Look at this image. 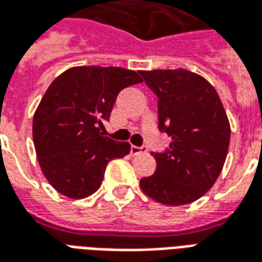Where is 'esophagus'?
Segmentation results:
<instances>
[{
  "label": "esophagus",
  "mask_w": 262,
  "mask_h": 262,
  "mask_svg": "<svg viewBox=\"0 0 262 262\" xmlns=\"http://www.w3.org/2000/svg\"><path fill=\"white\" fill-rule=\"evenodd\" d=\"M130 152H132V156H139V154L147 152V147H144V146H141V147L132 146L130 147Z\"/></svg>",
  "instance_id": "esophagus-1"
}]
</instances>
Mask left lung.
<instances>
[{"instance_id": "1", "label": "left lung", "mask_w": 262, "mask_h": 262, "mask_svg": "<svg viewBox=\"0 0 262 262\" xmlns=\"http://www.w3.org/2000/svg\"><path fill=\"white\" fill-rule=\"evenodd\" d=\"M158 97V129L172 139L165 152H152L156 173L141 190L166 205L199 200L218 179L226 160L230 126L218 93L186 69L139 72Z\"/></svg>"}]
</instances>
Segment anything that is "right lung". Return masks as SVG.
<instances>
[{
    "label": "right lung",
    "instance_id": "obj_1",
    "mask_svg": "<svg viewBox=\"0 0 262 262\" xmlns=\"http://www.w3.org/2000/svg\"><path fill=\"white\" fill-rule=\"evenodd\" d=\"M143 82L118 67H76L54 80L33 118V141L50 185L69 199L100 189L108 162L130 152L127 141L104 136L121 90Z\"/></svg>",
    "mask_w": 262,
    "mask_h": 262
}]
</instances>
